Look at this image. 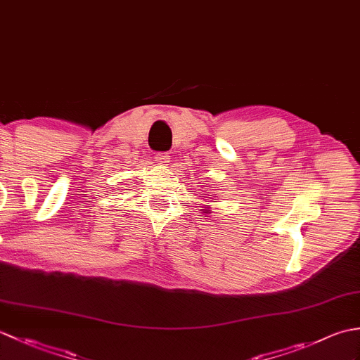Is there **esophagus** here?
Returning <instances> with one entry per match:
<instances>
[{"instance_id":"1","label":"esophagus","mask_w":360,"mask_h":360,"mask_svg":"<svg viewBox=\"0 0 360 360\" xmlns=\"http://www.w3.org/2000/svg\"><path fill=\"white\" fill-rule=\"evenodd\" d=\"M155 160L159 165L165 167V165H168V162H170V155H168V153H156Z\"/></svg>"}]
</instances>
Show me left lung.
<instances>
[{
  "label": "left lung",
  "instance_id": "8db88e82",
  "mask_svg": "<svg viewBox=\"0 0 360 360\" xmlns=\"http://www.w3.org/2000/svg\"><path fill=\"white\" fill-rule=\"evenodd\" d=\"M201 213H204V215H212V209L210 207H202Z\"/></svg>",
  "mask_w": 360,
  "mask_h": 360
}]
</instances>
